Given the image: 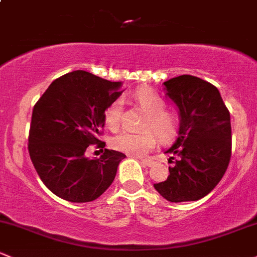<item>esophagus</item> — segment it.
Masks as SVG:
<instances>
[{
	"instance_id": "obj_1",
	"label": "esophagus",
	"mask_w": 257,
	"mask_h": 257,
	"mask_svg": "<svg viewBox=\"0 0 257 257\" xmlns=\"http://www.w3.org/2000/svg\"><path fill=\"white\" fill-rule=\"evenodd\" d=\"M141 163H142L143 165H146V167H151L154 162L151 161V159H141Z\"/></svg>"
}]
</instances>
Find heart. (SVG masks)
I'll return each mask as SVG.
<instances>
[{
  "label": "heart",
  "mask_w": 257,
  "mask_h": 257,
  "mask_svg": "<svg viewBox=\"0 0 257 257\" xmlns=\"http://www.w3.org/2000/svg\"><path fill=\"white\" fill-rule=\"evenodd\" d=\"M139 105L147 112L143 132L122 131L111 141L115 150L125 152L130 156H143L156 146L157 134L161 142H169L178 132V118L172 112L165 111L164 100L152 89H141L135 94ZM122 99H116L107 106L105 122L107 127L116 130L121 125L123 112ZM153 129L154 133L150 130Z\"/></svg>",
  "instance_id": "1"
}]
</instances>
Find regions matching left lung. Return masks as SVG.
I'll return each mask as SVG.
<instances>
[{
    "instance_id": "1",
    "label": "left lung",
    "mask_w": 257,
    "mask_h": 257,
    "mask_svg": "<svg viewBox=\"0 0 257 257\" xmlns=\"http://www.w3.org/2000/svg\"><path fill=\"white\" fill-rule=\"evenodd\" d=\"M179 110L178 136L170 154V175L154 189L170 202L197 201L208 195L227 170L231 156L230 114L219 90L198 77L183 74L164 82Z\"/></svg>"
}]
</instances>
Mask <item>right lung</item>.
I'll return each instance as SVG.
<instances>
[{"mask_svg":"<svg viewBox=\"0 0 257 257\" xmlns=\"http://www.w3.org/2000/svg\"><path fill=\"white\" fill-rule=\"evenodd\" d=\"M121 82L85 71L55 79L34 105L29 130V156L49 190L70 202L94 201L114 181L125 154L104 150L87 158L90 145L104 148L99 136L107 106L121 95Z\"/></svg>","mask_w":257,"mask_h":257,"instance_id":"1","label":"right lung"}]
</instances>
